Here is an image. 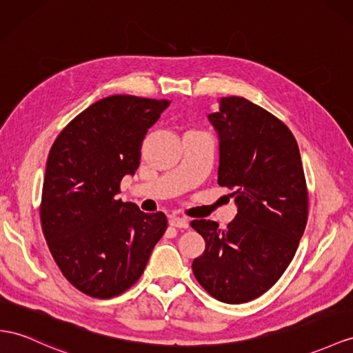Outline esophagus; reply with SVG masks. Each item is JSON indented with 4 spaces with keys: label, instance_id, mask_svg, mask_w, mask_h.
<instances>
[{
    "label": "esophagus",
    "instance_id": "esophagus-1",
    "mask_svg": "<svg viewBox=\"0 0 353 353\" xmlns=\"http://www.w3.org/2000/svg\"><path fill=\"white\" fill-rule=\"evenodd\" d=\"M168 222L171 227H176V228H188L189 227V221L183 219V218H179V216H170Z\"/></svg>",
    "mask_w": 353,
    "mask_h": 353
}]
</instances>
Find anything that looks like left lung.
<instances>
[{
    "label": "left lung",
    "mask_w": 353,
    "mask_h": 353,
    "mask_svg": "<svg viewBox=\"0 0 353 353\" xmlns=\"http://www.w3.org/2000/svg\"><path fill=\"white\" fill-rule=\"evenodd\" d=\"M209 121L219 137L218 183L234 188L237 214L225 230L214 221L191 222L205 241L192 271L216 300L248 303L283 274L304 232L300 149L282 121L246 98H221Z\"/></svg>",
    "instance_id": "8db88e82"
}]
</instances>
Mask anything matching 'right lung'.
I'll return each instance as SVG.
<instances>
[{
    "label": "right lung",
    "mask_w": 353,
    "mask_h": 353,
    "mask_svg": "<svg viewBox=\"0 0 353 353\" xmlns=\"http://www.w3.org/2000/svg\"><path fill=\"white\" fill-rule=\"evenodd\" d=\"M167 99L113 95L77 114L49 152L40 218L49 250L68 282L94 298L131 288L167 230V216L116 200L134 176L148 128Z\"/></svg>",
    "instance_id": "1"
}]
</instances>
